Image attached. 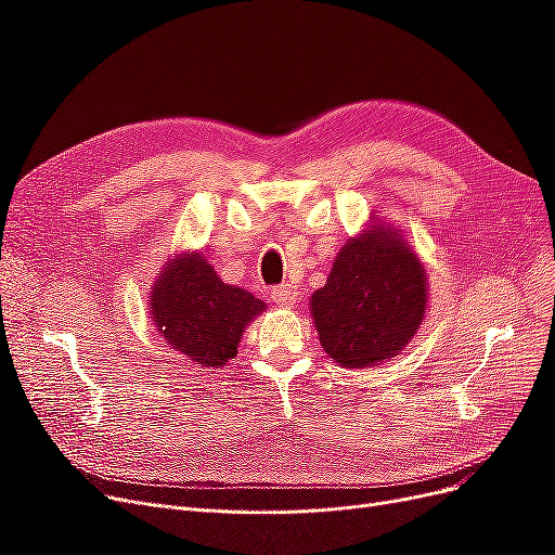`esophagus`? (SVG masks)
<instances>
[{
	"label": "esophagus",
	"instance_id": "34e87169",
	"mask_svg": "<svg viewBox=\"0 0 555 555\" xmlns=\"http://www.w3.org/2000/svg\"><path fill=\"white\" fill-rule=\"evenodd\" d=\"M296 298H298V292L292 287V284H280V287L271 289V300L275 306L292 308L296 304Z\"/></svg>",
	"mask_w": 555,
	"mask_h": 555
}]
</instances>
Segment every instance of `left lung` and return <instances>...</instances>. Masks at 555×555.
<instances>
[{
    "mask_svg": "<svg viewBox=\"0 0 555 555\" xmlns=\"http://www.w3.org/2000/svg\"><path fill=\"white\" fill-rule=\"evenodd\" d=\"M426 292L424 266L391 229L349 238L310 304L324 351L347 367L391 359L422 324Z\"/></svg>",
    "mask_w": 555,
    "mask_h": 555,
    "instance_id": "1",
    "label": "left lung"
}]
</instances>
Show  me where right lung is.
<instances>
[{"label":"right lung","mask_w":555,"mask_h":555,"mask_svg":"<svg viewBox=\"0 0 555 555\" xmlns=\"http://www.w3.org/2000/svg\"><path fill=\"white\" fill-rule=\"evenodd\" d=\"M245 289L224 284L201 255L173 259L150 296V312L166 343L206 367L238 354L241 333L263 312Z\"/></svg>","instance_id":"add662e5"}]
</instances>
